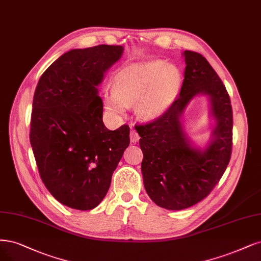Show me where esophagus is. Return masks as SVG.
Listing matches in <instances>:
<instances>
[{"label":"esophagus","instance_id":"esophagus-1","mask_svg":"<svg viewBox=\"0 0 261 261\" xmlns=\"http://www.w3.org/2000/svg\"><path fill=\"white\" fill-rule=\"evenodd\" d=\"M129 136H130V141L133 142V143H136L138 140H139V135H138V133L135 130V129H130V134H129Z\"/></svg>","mask_w":261,"mask_h":261}]
</instances>
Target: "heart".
Masks as SVG:
<instances>
[{"label":"heart","instance_id":"1","mask_svg":"<svg viewBox=\"0 0 261 261\" xmlns=\"http://www.w3.org/2000/svg\"><path fill=\"white\" fill-rule=\"evenodd\" d=\"M180 86V73L174 66L154 60L126 67L114 79L113 92H106L103 103L113 115L124 114L136 103V112L145 121L155 120L173 103Z\"/></svg>","mask_w":261,"mask_h":261}]
</instances>
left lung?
<instances>
[{"instance_id": "left-lung-1", "label": "left lung", "mask_w": 261, "mask_h": 261, "mask_svg": "<svg viewBox=\"0 0 261 261\" xmlns=\"http://www.w3.org/2000/svg\"><path fill=\"white\" fill-rule=\"evenodd\" d=\"M184 56L187 66L180 94L160 118L135 126L141 137L146 191L158 206L170 211L205 199L219 182L232 153L233 114L226 86L201 54L185 50ZM199 93L210 96L218 122L204 151L190 146L180 122L184 108Z\"/></svg>"}]
</instances>
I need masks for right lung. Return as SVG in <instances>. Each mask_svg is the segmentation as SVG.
Here are the masks:
<instances>
[{"instance_id": "right-lung-1", "label": "right lung", "mask_w": 261, "mask_h": 261, "mask_svg": "<svg viewBox=\"0 0 261 261\" xmlns=\"http://www.w3.org/2000/svg\"><path fill=\"white\" fill-rule=\"evenodd\" d=\"M123 54L120 45L72 49L41 75L33 97L30 142L40 177L55 199L88 211L110 188L129 146L126 124L109 130L97 86Z\"/></svg>"}]
</instances>
